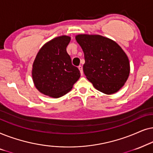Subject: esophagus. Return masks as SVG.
<instances>
[{"label": "esophagus", "instance_id": "esophagus-1", "mask_svg": "<svg viewBox=\"0 0 153 153\" xmlns=\"http://www.w3.org/2000/svg\"><path fill=\"white\" fill-rule=\"evenodd\" d=\"M78 68H79V70H80V74H81V75H83L82 66H78Z\"/></svg>", "mask_w": 153, "mask_h": 153}]
</instances>
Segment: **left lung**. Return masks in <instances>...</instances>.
I'll return each instance as SVG.
<instances>
[{
  "mask_svg": "<svg viewBox=\"0 0 153 153\" xmlns=\"http://www.w3.org/2000/svg\"><path fill=\"white\" fill-rule=\"evenodd\" d=\"M75 40L82 48L83 71L97 90L111 95L117 92L129 78V58L114 40L100 35L79 34Z\"/></svg>",
  "mask_w": 153,
  "mask_h": 153,
  "instance_id": "obj_1",
  "label": "left lung"
}]
</instances>
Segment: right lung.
I'll return each instance as SVG.
<instances>
[{
  "label": "right lung",
  "instance_id": "add662e5",
  "mask_svg": "<svg viewBox=\"0 0 153 153\" xmlns=\"http://www.w3.org/2000/svg\"><path fill=\"white\" fill-rule=\"evenodd\" d=\"M68 36H61L46 42L38 51L32 66V79L43 94L59 98L70 91L80 77L79 69L71 63L66 48Z\"/></svg>",
  "mask_w": 153,
  "mask_h": 153
}]
</instances>
